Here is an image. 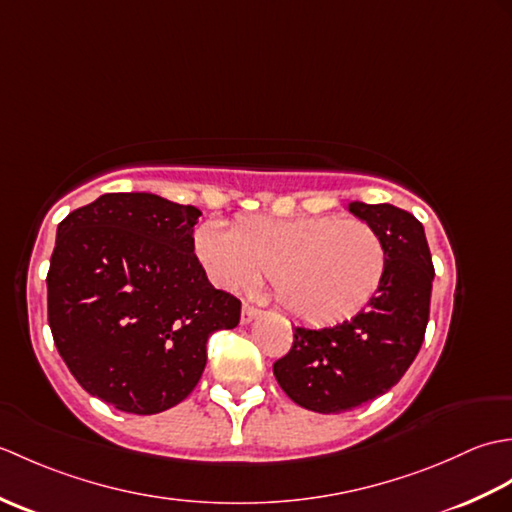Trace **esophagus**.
Instances as JSON below:
<instances>
[{
	"label": "esophagus",
	"instance_id": "esophagus-1",
	"mask_svg": "<svg viewBox=\"0 0 512 512\" xmlns=\"http://www.w3.org/2000/svg\"><path fill=\"white\" fill-rule=\"evenodd\" d=\"M259 314H262V312H259L257 308L244 306V308H242V319H239V321H242V325H248V323H253V321L259 317Z\"/></svg>",
	"mask_w": 512,
	"mask_h": 512
}]
</instances>
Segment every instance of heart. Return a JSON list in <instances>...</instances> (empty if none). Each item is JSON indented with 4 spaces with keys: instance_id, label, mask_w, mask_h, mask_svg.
Segmentation results:
<instances>
[{
    "instance_id": "obj_1",
    "label": "heart",
    "mask_w": 512,
    "mask_h": 512,
    "mask_svg": "<svg viewBox=\"0 0 512 512\" xmlns=\"http://www.w3.org/2000/svg\"><path fill=\"white\" fill-rule=\"evenodd\" d=\"M206 277L239 295L268 273L279 306L310 325L352 319L374 299L387 270V246L372 224L336 217L239 215L231 228L209 220L193 235Z\"/></svg>"
}]
</instances>
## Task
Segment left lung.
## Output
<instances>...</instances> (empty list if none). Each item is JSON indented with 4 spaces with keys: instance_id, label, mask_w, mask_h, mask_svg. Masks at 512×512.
Here are the masks:
<instances>
[{
    "instance_id": "8db88e82",
    "label": "left lung",
    "mask_w": 512,
    "mask_h": 512,
    "mask_svg": "<svg viewBox=\"0 0 512 512\" xmlns=\"http://www.w3.org/2000/svg\"><path fill=\"white\" fill-rule=\"evenodd\" d=\"M387 246L374 299L332 328L295 325L290 352L273 365L279 387L299 407L341 413L383 396L418 356L429 321L433 264L422 224L394 204L350 202Z\"/></svg>"
}]
</instances>
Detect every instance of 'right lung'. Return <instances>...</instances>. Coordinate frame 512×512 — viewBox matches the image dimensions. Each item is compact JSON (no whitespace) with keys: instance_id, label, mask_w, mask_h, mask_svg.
Returning a JSON list of instances; mask_svg holds the SVG:
<instances>
[{"instance_id":"add662e5","label":"right lung","mask_w":512,"mask_h":512,"mask_svg":"<svg viewBox=\"0 0 512 512\" xmlns=\"http://www.w3.org/2000/svg\"><path fill=\"white\" fill-rule=\"evenodd\" d=\"M200 209L156 193H105L57 228L48 270L54 345L90 396L151 416L187 398L206 341L239 323L193 253Z\"/></svg>"}]
</instances>
